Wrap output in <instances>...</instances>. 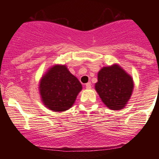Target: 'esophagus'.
Listing matches in <instances>:
<instances>
[{"label":"esophagus","instance_id":"obj_1","mask_svg":"<svg viewBox=\"0 0 159 159\" xmlns=\"http://www.w3.org/2000/svg\"><path fill=\"white\" fill-rule=\"evenodd\" d=\"M85 86H86V88L90 89V88H91V83H90V82H88V83L86 84Z\"/></svg>","mask_w":159,"mask_h":159}]
</instances>
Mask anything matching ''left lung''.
<instances>
[{"instance_id":"obj_1","label":"left lung","mask_w":159,"mask_h":159,"mask_svg":"<svg viewBox=\"0 0 159 159\" xmlns=\"http://www.w3.org/2000/svg\"><path fill=\"white\" fill-rule=\"evenodd\" d=\"M133 87L132 77L118 65L103 67L98 72L95 86L102 101L112 110H120L125 106Z\"/></svg>"}]
</instances>
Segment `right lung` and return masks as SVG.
<instances>
[{"instance_id": "right-lung-1", "label": "right lung", "mask_w": 159, "mask_h": 159, "mask_svg": "<svg viewBox=\"0 0 159 159\" xmlns=\"http://www.w3.org/2000/svg\"><path fill=\"white\" fill-rule=\"evenodd\" d=\"M82 86L66 66L55 65L42 78L40 95L45 106L54 111H64L72 106Z\"/></svg>"}]
</instances>
